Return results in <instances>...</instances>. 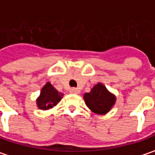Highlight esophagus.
Returning a JSON list of instances; mask_svg holds the SVG:
<instances>
[{"mask_svg": "<svg viewBox=\"0 0 155 155\" xmlns=\"http://www.w3.org/2000/svg\"><path fill=\"white\" fill-rule=\"evenodd\" d=\"M70 92L71 93V94H78L80 93V91L78 89V88H71V90H70Z\"/></svg>", "mask_w": 155, "mask_h": 155, "instance_id": "34e87169", "label": "esophagus"}]
</instances>
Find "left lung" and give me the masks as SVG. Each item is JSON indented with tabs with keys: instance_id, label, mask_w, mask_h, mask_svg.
<instances>
[{
	"instance_id": "8db88e82",
	"label": "left lung",
	"mask_w": 155,
	"mask_h": 155,
	"mask_svg": "<svg viewBox=\"0 0 155 155\" xmlns=\"http://www.w3.org/2000/svg\"><path fill=\"white\" fill-rule=\"evenodd\" d=\"M84 99L86 106L99 115L107 113L116 102L115 95L110 94L101 83L94 85L90 93L84 94Z\"/></svg>"
}]
</instances>
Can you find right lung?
I'll return each instance as SVG.
<instances>
[{"instance_id": "add662e5", "label": "right lung", "mask_w": 155, "mask_h": 155, "mask_svg": "<svg viewBox=\"0 0 155 155\" xmlns=\"http://www.w3.org/2000/svg\"><path fill=\"white\" fill-rule=\"evenodd\" d=\"M63 94L59 93L49 82L46 84L41 89L40 95L37 100L39 108L47 110L55 106L62 98Z\"/></svg>"}]
</instances>
